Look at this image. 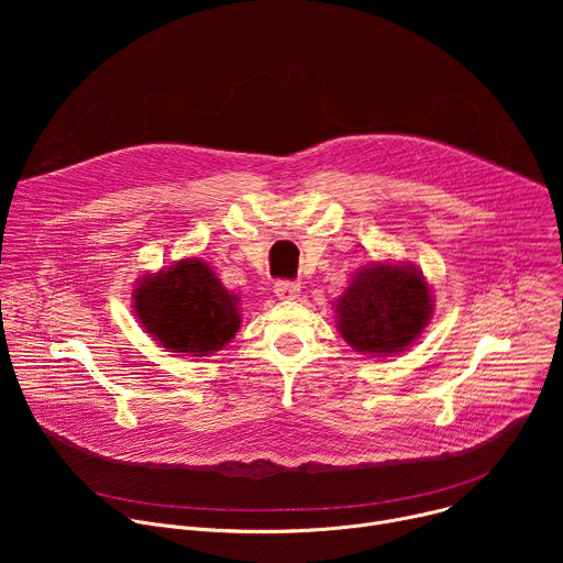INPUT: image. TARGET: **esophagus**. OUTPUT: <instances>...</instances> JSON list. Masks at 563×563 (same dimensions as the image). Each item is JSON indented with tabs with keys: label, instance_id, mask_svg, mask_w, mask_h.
<instances>
[{
	"label": "esophagus",
	"instance_id": "34e87169",
	"mask_svg": "<svg viewBox=\"0 0 563 563\" xmlns=\"http://www.w3.org/2000/svg\"><path fill=\"white\" fill-rule=\"evenodd\" d=\"M274 294L280 298V300H294L300 296V285L294 283V280H278L274 285Z\"/></svg>",
	"mask_w": 563,
	"mask_h": 563
}]
</instances>
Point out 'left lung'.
Listing matches in <instances>:
<instances>
[{"label": "left lung", "instance_id": "1", "mask_svg": "<svg viewBox=\"0 0 563 563\" xmlns=\"http://www.w3.org/2000/svg\"><path fill=\"white\" fill-rule=\"evenodd\" d=\"M432 307L423 272L412 265L372 263L339 296L336 328L356 352L391 356L423 334Z\"/></svg>", "mask_w": 563, "mask_h": 563}]
</instances>
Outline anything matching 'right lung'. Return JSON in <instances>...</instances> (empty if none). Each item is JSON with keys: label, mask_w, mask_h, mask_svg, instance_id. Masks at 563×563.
<instances>
[{"label": "right lung", "mask_w": 563, "mask_h": 563, "mask_svg": "<svg viewBox=\"0 0 563 563\" xmlns=\"http://www.w3.org/2000/svg\"><path fill=\"white\" fill-rule=\"evenodd\" d=\"M133 309L153 341L183 356H211L240 328L238 296L198 258L144 276L133 289Z\"/></svg>", "instance_id": "add662e5"}]
</instances>
